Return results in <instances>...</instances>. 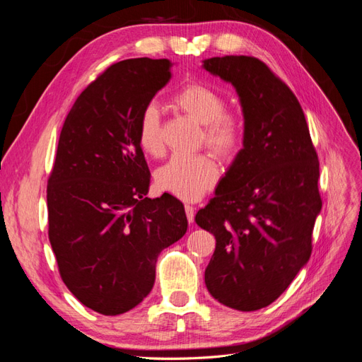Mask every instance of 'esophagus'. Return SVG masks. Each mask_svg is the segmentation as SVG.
Wrapping results in <instances>:
<instances>
[{"label":"esophagus","instance_id":"obj_1","mask_svg":"<svg viewBox=\"0 0 362 362\" xmlns=\"http://www.w3.org/2000/svg\"><path fill=\"white\" fill-rule=\"evenodd\" d=\"M184 210H185V216H187L189 223H192L194 221V206L190 205V204H185Z\"/></svg>","mask_w":362,"mask_h":362}]
</instances>
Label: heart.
Listing matches in <instances>:
<instances>
[{
  "instance_id": "obj_1",
  "label": "heart",
  "mask_w": 362,
  "mask_h": 362,
  "mask_svg": "<svg viewBox=\"0 0 362 362\" xmlns=\"http://www.w3.org/2000/svg\"><path fill=\"white\" fill-rule=\"evenodd\" d=\"M172 105L202 125L204 144L222 158H233L243 145L245 122L235 112L225 110V98L204 84H189L172 98ZM137 140L148 156L163 151L160 134V112L149 104L140 113ZM217 181V166L208 156H173L156 172V182L184 201H194L210 190Z\"/></svg>"
}]
</instances>
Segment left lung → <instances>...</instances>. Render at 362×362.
<instances>
[{
  "instance_id": "8db88e82",
  "label": "left lung",
  "mask_w": 362,
  "mask_h": 362,
  "mask_svg": "<svg viewBox=\"0 0 362 362\" xmlns=\"http://www.w3.org/2000/svg\"><path fill=\"white\" fill-rule=\"evenodd\" d=\"M202 68L234 86L245 119L243 148L194 217L216 237L205 286L225 306L255 311L275 302L311 257L319 158L298 98L261 60L211 57Z\"/></svg>"
}]
</instances>
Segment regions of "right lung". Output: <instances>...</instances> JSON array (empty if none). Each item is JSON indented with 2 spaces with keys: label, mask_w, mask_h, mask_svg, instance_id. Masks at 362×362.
<instances>
[{
  "label": "right lung",
  "mask_w": 362,
  "mask_h": 362,
  "mask_svg": "<svg viewBox=\"0 0 362 362\" xmlns=\"http://www.w3.org/2000/svg\"><path fill=\"white\" fill-rule=\"evenodd\" d=\"M168 59L112 64L76 98L48 180V235L59 272L84 306L133 310L156 282L160 252L187 231L172 194L146 198L151 173L137 140L140 113L170 80Z\"/></svg>",
  "instance_id": "1"
}]
</instances>
